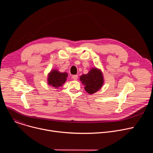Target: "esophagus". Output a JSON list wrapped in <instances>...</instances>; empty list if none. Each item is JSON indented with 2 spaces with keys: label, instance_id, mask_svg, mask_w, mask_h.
Segmentation results:
<instances>
[{
  "label": "esophagus",
  "instance_id": "34e87169",
  "mask_svg": "<svg viewBox=\"0 0 153 153\" xmlns=\"http://www.w3.org/2000/svg\"><path fill=\"white\" fill-rule=\"evenodd\" d=\"M72 78L73 79V80H77V79H78V76H77V75H73V76H72Z\"/></svg>",
  "mask_w": 153,
  "mask_h": 153
}]
</instances>
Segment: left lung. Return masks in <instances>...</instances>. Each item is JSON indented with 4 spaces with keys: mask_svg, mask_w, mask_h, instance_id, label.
<instances>
[{
    "mask_svg": "<svg viewBox=\"0 0 153 153\" xmlns=\"http://www.w3.org/2000/svg\"><path fill=\"white\" fill-rule=\"evenodd\" d=\"M80 79L85 86V91L90 94L97 91L103 83L102 74L97 68L91 70L87 74H83Z\"/></svg>",
    "mask_w": 153,
    "mask_h": 153,
    "instance_id": "left-lung-1",
    "label": "left lung"
}]
</instances>
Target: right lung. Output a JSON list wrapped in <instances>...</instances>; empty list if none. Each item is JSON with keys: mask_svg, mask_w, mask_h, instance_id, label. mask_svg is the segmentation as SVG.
I'll return each instance as SVG.
<instances>
[{"mask_svg": "<svg viewBox=\"0 0 153 153\" xmlns=\"http://www.w3.org/2000/svg\"><path fill=\"white\" fill-rule=\"evenodd\" d=\"M68 74L66 73H59L57 70H53L48 76V84L55 88L60 86L66 82Z\"/></svg>", "mask_w": 153, "mask_h": 153, "instance_id": "right-lung-1", "label": "right lung"}]
</instances>
